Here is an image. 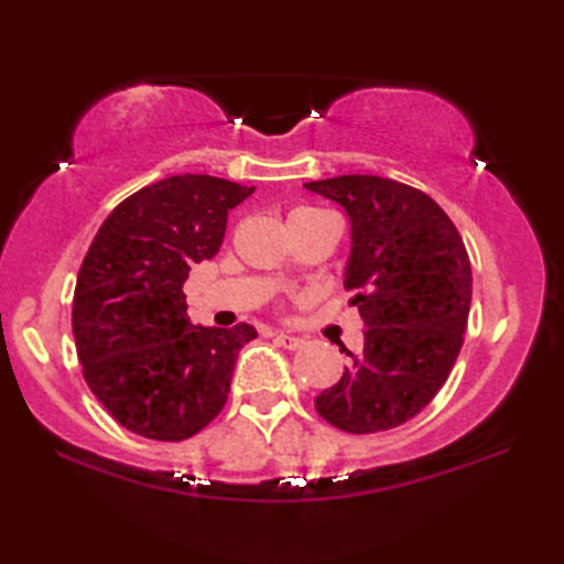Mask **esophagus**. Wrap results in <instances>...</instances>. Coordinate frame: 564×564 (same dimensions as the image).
<instances>
[{
  "instance_id": "obj_1",
  "label": "esophagus",
  "mask_w": 564,
  "mask_h": 564,
  "mask_svg": "<svg viewBox=\"0 0 564 564\" xmlns=\"http://www.w3.org/2000/svg\"><path fill=\"white\" fill-rule=\"evenodd\" d=\"M275 344L283 346V349H289V351H295V349H301V346H303V339L293 337V334L279 332V334H275Z\"/></svg>"
}]
</instances>
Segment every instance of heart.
<instances>
[{
    "label": "heart",
    "mask_w": 564,
    "mask_h": 564,
    "mask_svg": "<svg viewBox=\"0 0 564 564\" xmlns=\"http://www.w3.org/2000/svg\"><path fill=\"white\" fill-rule=\"evenodd\" d=\"M310 213H319V210H313V208H297L291 218H297V215H310Z\"/></svg>",
    "instance_id": "b5f03b06"
}]
</instances>
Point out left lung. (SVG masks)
Masks as SVG:
<instances>
[{
    "instance_id": "obj_1",
    "label": "left lung",
    "mask_w": 564,
    "mask_h": 564,
    "mask_svg": "<svg viewBox=\"0 0 564 564\" xmlns=\"http://www.w3.org/2000/svg\"><path fill=\"white\" fill-rule=\"evenodd\" d=\"M305 188L341 203L351 218L344 285L364 317V351L315 410L349 434L410 422L436 398L460 354L473 269L458 227L424 191L370 174Z\"/></svg>"
}]
</instances>
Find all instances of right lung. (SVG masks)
<instances>
[{"mask_svg": "<svg viewBox=\"0 0 564 564\" xmlns=\"http://www.w3.org/2000/svg\"><path fill=\"white\" fill-rule=\"evenodd\" d=\"M254 186L176 174L111 210L84 257L75 334L89 390L118 424L152 441H184L227 402L237 354L257 329L191 325L184 281L218 254L227 210Z\"/></svg>", "mask_w": 564, "mask_h": 564, "instance_id": "add662e5", "label": "right lung"}]
</instances>
